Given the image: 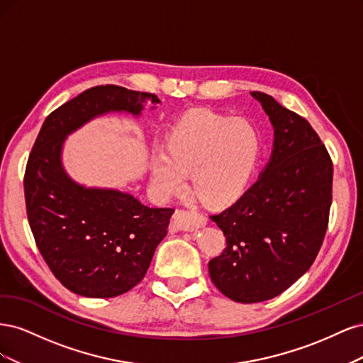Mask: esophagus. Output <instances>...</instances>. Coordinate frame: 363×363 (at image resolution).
Wrapping results in <instances>:
<instances>
[{
	"mask_svg": "<svg viewBox=\"0 0 363 363\" xmlns=\"http://www.w3.org/2000/svg\"><path fill=\"white\" fill-rule=\"evenodd\" d=\"M207 218L194 211H177L174 215V224L180 230H194L206 225Z\"/></svg>",
	"mask_w": 363,
	"mask_h": 363,
	"instance_id": "esophagus-1",
	"label": "esophagus"
}]
</instances>
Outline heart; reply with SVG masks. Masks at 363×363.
I'll return each mask as SVG.
<instances>
[{
	"label": "heart",
	"instance_id": "obj_1",
	"mask_svg": "<svg viewBox=\"0 0 363 363\" xmlns=\"http://www.w3.org/2000/svg\"><path fill=\"white\" fill-rule=\"evenodd\" d=\"M167 150H156L151 159L152 183L162 195L179 194L191 174L194 192L204 204L224 206L248 186L260 136L247 119L195 108L171 127Z\"/></svg>",
	"mask_w": 363,
	"mask_h": 363
}]
</instances>
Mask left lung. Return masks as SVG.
<instances>
[{
	"instance_id": "1",
	"label": "left lung",
	"mask_w": 363,
	"mask_h": 363,
	"mask_svg": "<svg viewBox=\"0 0 363 363\" xmlns=\"http://www.w3.org/2000/svg\"><path fill=\"white\" fill-rule=\"evenodd\" d=\"M251 95L274 125L272 156L236 203L211 215L227 247L208 262L218 291L244 304L274 298L312 267L333 189V163L312 125L271 95Z\"/></svg>"
}]
</instances>
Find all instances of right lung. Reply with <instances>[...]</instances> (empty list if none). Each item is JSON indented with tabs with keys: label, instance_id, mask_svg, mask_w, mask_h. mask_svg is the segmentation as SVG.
Masks as SVG:
<instances>
[{
	"label": "right lung",
	"instance_id": "add662e5",
	"mask_svg": "<svg viewBox=\"0 0 363 363\" xmlns=\"http://www.w3.org/2000/svg\"><path fill=\"white\" fill-rule=\"evenodd\" d=\"M151 94L95 86L51 112L31 148L24 174L28 224L43 260L74 294L112 298L145 277L167 236L172 207H150L119 191L84 189L65 174L63 139L94 116L139 115Z\"/></svg>",
	"mask_w": 363,
	"mask_h": 363
}]
</instances>
